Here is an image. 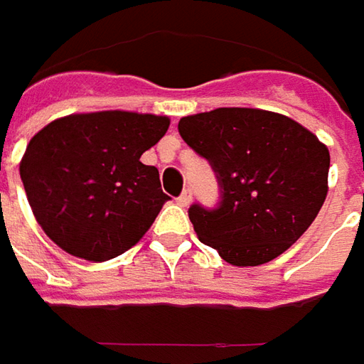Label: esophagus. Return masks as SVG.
<instances>
[{"mask_svg": "<svg viewBox=\"0 0 364 364\" xmlns=\"http://www.w3.org/2000/svg\"><path fill=\"white\" fill-rule=\"evenodd\" d=\"M191 199H193V191L187 187V189H183V193L177 197V203H179L181 207H187L189 203H191Z\"/></svg>", "mask_w": 364, "mask_h": 364, "instance_id": "obj_1", "label": "esophagus"}]
</instances>
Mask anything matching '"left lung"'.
<instances>
[{
	"instance_id": "1",
	"label": "left lung",
	"mask_w": 364,
	"mask_h": 364,
	"mask_svg": "<svg viewBox=\"0 0 364 364\" xmlns=\"http://www.w3.org/2000/svg\"><path fill=\"white\" fill-rule=\"evenodd\" d=\"M209 161L220 203L189 207L193 230L233 266H259L306 232L326 199L331 155L296 120L257 108H215L179 120Z\"/></svg>"
}]
</instances>
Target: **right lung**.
<instances>
[{"label":"right lung","mask_w":364,"mask_h":364,"mask_svg":"<svg viewBox=\"0 0 364 364\" xmlns=\"http://www.w3.org/2000/svg\"><path fill=\"white\" fill-rule=\"evenodd\" d=\"M167 129V117L122 110L70 114L44 127L28 144L19 175L46 235L88 262L136 244L171 199L157 167L141 163Z\"/></svg>","instance_id":"add662e5"}]
</instances>
